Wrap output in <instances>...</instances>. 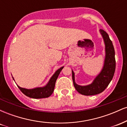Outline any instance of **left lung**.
Listing matches in <instances>:
<instances>
[{
	"label": "left lung",
	"instance_id": "left-lung-1",
	"mask_svg": "<svg viewBox=\"0 0 127 127\" xmlns=\"http://www.w3.org/2000/svg\"><path fill=\"white\" fill-rule=\"evenodd\" d=\"M100 31L104 39L106 46V58L104 67L101 72L91 84L87 86H80L75 83V75L72 71V79L74 87L76 91L82 95H93L102 93L109 85L115 73L116 61L113 45L108 34L103 29H100Z\"/></svg>",
	"mask_w": 127,
	"mask_h": 127
}]
</instances>
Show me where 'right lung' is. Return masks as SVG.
<instances>
[{
  "label": "right lung",
  "instance_id": "add662e5",
  "mask_svg": "<svg viewBox=\"0 0 127 127\" xmlns=\"http://www.w3.org/2000/svg\"><path fill=\"white\" fill-rule=\"evenodd\" d=\"M63 67L59 68L56 71V72L54 74L52 78L49 80V82L45 87L42 88H36L32 90H27L21 88L18 86L19 89L22 93L27 97L33 98H43L49 97L53 93L54 90L55 88V82L57 81L58 76H59L60 73ZM14 79V78H13Z\"/></svg>",
  "mask_w": 127,
  "mask_h": 127
}]
</instances>
